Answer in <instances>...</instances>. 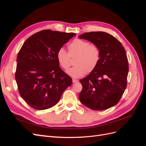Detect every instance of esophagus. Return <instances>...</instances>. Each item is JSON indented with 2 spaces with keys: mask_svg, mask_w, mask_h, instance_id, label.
Instances as JSON below:
<instances>
[{
  "mask_svg": "<svg viewBox=\"0 0 146 146\" xmlns=\"http://www.w3.org/2000/svg\"><path fill=\"white\" fill-rule=\"evenodd\" d=\"M72 82L74 83H77L78 82V81L77 80H76V79H72Z\"/></svg>",
  "mask_w": 146,
  "mask_h": 146,
  "instance_id": "34e87169",
  "label": "esophagus"
}]
</instances>
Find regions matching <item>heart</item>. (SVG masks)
Wrapping results in <instances>:
<instances>
[{"label": "heart", "instance_id": "b5f03b06", "mask_svg": "<svg viewBox=\"0 0 146 146\" xmlns=\"http://www.w3.org/2000/svg\"><path fill=\"white\" fill-rule=\"evenodd\" d=\"M69 54L64 47L60 48L56 53L59 64L65 70L70 66L69 55L77 54L73 68L67 70V74L74 78H79L91 72L98 66L100 60L99 48L94 44L80 39H76L69 45Z\"/></svg>", "mask_w": 146, "mask_h": 146}]
</instances>
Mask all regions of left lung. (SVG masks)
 Returning <instances> with one entry per match:
<instances>
[{
    "label": "left lung",
    "mask_w": 146,
    "mask_h": 146,
    "mask_svg": "<svg viewBox=\"0 0 146 146\" xmlns=\"http://www.w3.org/2000/svg\"><path fill=\"white\" fill-rule=\"evenodd\" d=\"M98 46L100 60L96 68L80 80L83 88L79 99L86 107L104 110L116 105L127 87L129 62L120 41L104 32H92L78 36Z\"/></svg>",
    "instance_id": "8db88e82"
}]
</instances>
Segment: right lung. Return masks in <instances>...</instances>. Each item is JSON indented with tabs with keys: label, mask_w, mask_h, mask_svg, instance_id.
<instances>
[{
	"label": "right lung",
	"mask_w": 146,
	"mask_h": 146,
	"mask_svg": "<svg viewBox=\"0 0 146 146\" xmlns=\"http://www.w3.org/2000/svg\"><path fill=\"white\" fill-rule=\"evenodd\" d=\"M74 33L42 30L29 37L17 54L15 74L21 96L31 107L42 110L58 102L72 80L60 68L56 53Z\"/></svg>",
	"instance_id": "obj_1"
}]
</instances>
